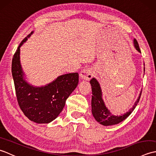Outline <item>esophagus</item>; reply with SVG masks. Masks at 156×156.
I'll list each match as a JSON object with an SVG mask.
<instances>
[{"instance_id":"1","label":"esophagus","mask_w":156,"mask_h":156,"mask_svg":"<svg viewBox=\"0 0 156 156\" xmlns=\"http://www.w3.org/2000/svg\"><path fill=\"white\" fill-rule=\"evenodd\" d=\"M93 76V72L91 69L85 68L80 72V77L82 80H90Z\"/></svg>"}]
</instances>
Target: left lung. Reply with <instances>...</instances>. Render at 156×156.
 I'll return each instance as SVG.
<instances>
[{
  "label": "left lung",
  "instance_id": "obj_1",
  "mask_svg": "<svg viewBox=\"0 0 156 156\" xmlns=\"http://www.w3.org/2000/svg\"><path fill=\"white\" fill-rule=\"evenodd\" d=\"M134 46L137 50L141 53V50L140 48V46L137 43L136 39H134ZM145 71V68H144ZM90 83L92 87V112L93 115L94 119L98 121L99 123L101 125H103L105 126H108V125H112L118 124L121 121H124L126 118H127L129 115H131L132 112L133 111L135 108L136 107L141 95V91L140 96L137 98L136 102H135L134 105L133 106L130 110L128 112H126L124 115H119V116H115L111 114V112L108 110V108L106 107L105 105V102L102 98V91L101 88L97 80V79L94 78H92Z\"/></svg>",
  "mask_w": 156,
  "mask_h": 156
}]
</instances>
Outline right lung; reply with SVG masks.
<instances>
[{"instance_id":"obj_1","label":"right lung","mask_w":156,"mask_h":156,"mask_svg":"<svg viewBox=\"0 0 156 156\" xmlns=\"http://www.w3.org/2000/svg\"><path fill=\"white\" fill-rule=\"evenodd\" d=\"M34 32L19 44L12 60V75L20 108L29 120L37 123L50 122L62 112L66 101L78 84L77 72L59 76L45 87H35L27 83L20 63V47Z\"/></svg>"}]
</instances>
